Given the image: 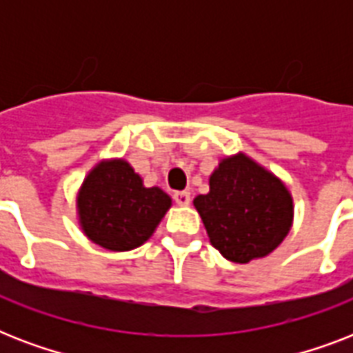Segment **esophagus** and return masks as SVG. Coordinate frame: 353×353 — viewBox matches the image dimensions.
Segmentation results:
<instances>
[{"label":"esophagus","instance_id":"esophagus-1","mask_svg":"<svg viewBox=\"0 0 353 353\" xmlns=\"http://www.w3.org/2000/svg\"><path fill=\"white\" fill-rule=\"evenodd\" d=\"M174 199H176V203L179 205V207H187V205H190V192H187V190L176 192L174 194Z\"/></svg>","mask_w":353,"mask_h":353}]
</instances>
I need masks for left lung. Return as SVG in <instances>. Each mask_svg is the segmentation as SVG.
Here are the masks:
<instances>
[{
	"mask_svg": "<svg viewBox=\"0 0 353 353\" xmlns=\"http://www.w3.org/2000/svg\"><path fill=\"white\" fill-rule=\"evenodd\" d=\"M209 192L194 198L210 243L236 263L268 256L293 225V198L282 179L243 152L218 163Z\"/></svg>",
	"mask_w": 353,
	"mask_h": 353,
	"instance_id": "1",
	"label": "left lung"
}]
</instances>
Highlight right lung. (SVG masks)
<instances>
[{"mask_svg": "<svg viewBox=\"0 0 353 353\" xmlns=\"http://www.w3.org/2000/svg\"><path fill=\"white\" fill-rule=\"evenodd\" d=\"M172 198L159 187H144L143 177L124 159H104L85 176L77 194L80 229L108 251H132L154 234Z\"/></svg>", "mask_w": 353, "mask_h": 353, "instance_id": "right-lung-1", "label": "right lung"}]
</instances>
